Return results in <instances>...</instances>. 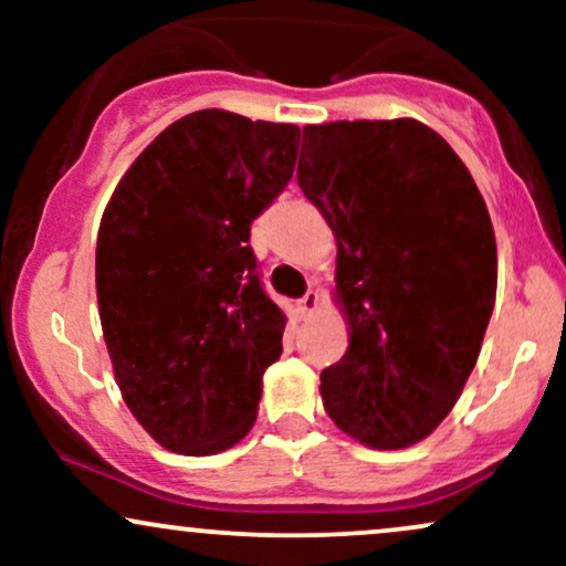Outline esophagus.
I'll return each instance as SVG.
<instances>
[{"label": "esophagus", "instance_id": "1", "mask_svg": "<svg viewBox=\"0 0 566 566\" xmlns=\"http://www.w3.org/2000/svg\"><path fill=\"white\" fill-rule=\"evenodd\" d=\"M316 305H319V295H316V292H305V295L295 305L297 319H308V316L316 311Z\"/></svg>", "mask_w": 566, "mask_h": 566}]
</instances>
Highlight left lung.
Returning a JSON list of instances; mask_svg holds the SVG:
<instances>
[{
	"label": "left lung",
	"mask_w": 566,
	"mask_h": 566,
	"mask_svg": "<svg viewBox=\"0 0 566 566\" xmlns=\"http://www.w3.org/2000/svg\"><path fill=\"white\" fill-rule=\"evenodd\" d=\"M297 184L337 239L348 350L322 401L375 450L426 439L479 359L497 290L490 212L450 143L418 119L303 127Z\"/></svg>",
	"instance_id": "1"
}]
</instances>
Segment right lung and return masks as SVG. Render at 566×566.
<instances>
[{"label":"right lung","mask_w":566,"mask_h":566,"mask_svg":"<svg viewBox=\"0 0 566 566\" xmlns=\"http://www.w3.org/2000/svg\"><path fill=\"white\" fill-rule=\"evenodd\" d=\"M297 148V125L193 112L133 161L103 212V337L127 407L170 452H223L255 423L287 319L250 226L290 184Z\"/></svg>","instance_id":"obj_1"}]
</instances>
